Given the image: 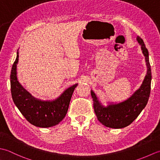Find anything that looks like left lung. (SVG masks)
<instances>
[{
	"label": "left lung",
	"instance_id": "8db88e82",
	"mask_svg": "<svg viewBox=\"0 0 160 160\" xmlns=\"http://www.w3.org/2000/svg\"><path fill=\"white\" fill-rule=\"evenodd\" d=\"M137 41L141 46L145 57L147 72L141 86L126 100L119 103H108L106 106L102 105L98 97L91 90L94 110L99 121L106 127L111 128H122L130 125L146 107L151 92V69L149 63L148 51L144 41L139 37Z\"/></svg>",
	"mask_w": 160,
	"mask_h": 160
}]
</instances>
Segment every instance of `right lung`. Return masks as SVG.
<instances>
[{
	"label": "right lung",
	"mask_w": 160,
	"mask_h": 160,
	"mask_svg": "<svg viewBox=\"0 0 160 160\" xmlns=\"http://www.w3.org/2000/svg\"><path fill=\"white\" fill-rule=\"evenodd\" d=\"M17 56L10 74L11 92L14 103L31 124L41 128H49L59 123L66 115L72 95L78 83L68 88L57 99L43 101L35 98L19 83L16 66Z\"/></svg>",
	"instance_id": "add662e5"
}]
</instances>
